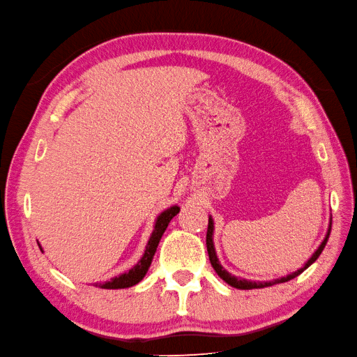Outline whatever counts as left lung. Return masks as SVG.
<instances>
[{
	"mask_svg": "<svg viewBox=\"0 0 357 357\" xmlns=\"http://www.w3.org/2000/svg\"><path fill=\"white\" fill-rule=\"evenodd\" d=\"M213 230H215V225H213V220L212 216H208V225H207V234H206V245H207V253H208V259H211V264L213 266V269L216 271V274H218L221 279L233 286V288L236 289H260V288H268V286H273V284H279V283H284V282H289L292 279H295V277L300 275L303 271H306V269L315 262V260L319 257V255L323 253V250L327 244L328 241V234H330V230H332V218H330V222H328V229H327V233H326V238L323 239V242H321L319 247L314 251V255H312L307 262L304 264L300 269H297V271H294L288 275L284 277H280V279H274V280H268V282H256V280H247V279H242V277H236V275H231L227 269H225L221 262L218 256H216V251H215V245H213Z\"/></svg>",
	"mask_w": 357,
	"mask_h": 357,
	"instance_id": "obj_1",
	"label": "left lung"
}]
</instances>
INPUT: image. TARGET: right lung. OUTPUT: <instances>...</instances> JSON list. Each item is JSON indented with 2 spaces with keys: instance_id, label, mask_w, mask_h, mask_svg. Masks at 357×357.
I'll return each instance as SVG.
<instances>
[{
  "instance_id": "right-lung-1",
  "label": "right lung",
  "mask_w": 357,
  "mask_h": 357,
  "mask_svg": "<svg viewBox=\"0 0 357 357\" xmlns=\"http://www.w3.org/2000/svg\"><path fill=\"white\" fill-rule=\"evenodd\" d=\"M178 212H180V207L177 204H174L168 208H165L163 212H160L158 215V218H155V221H154V229L151 231L149 244H146V247H145L142 257L137 260V264L133 268H130L127 273L113 277V279L104 282V283H100V282L93 283V286H97V288H101V289H124V288H130V286H135L141 282L153 262V257H154L155 250H158V245L162 239V234L165 233V230H167L169 221ZM40 250H42V247H40Z\"/></svg>"
}]
</instances>
